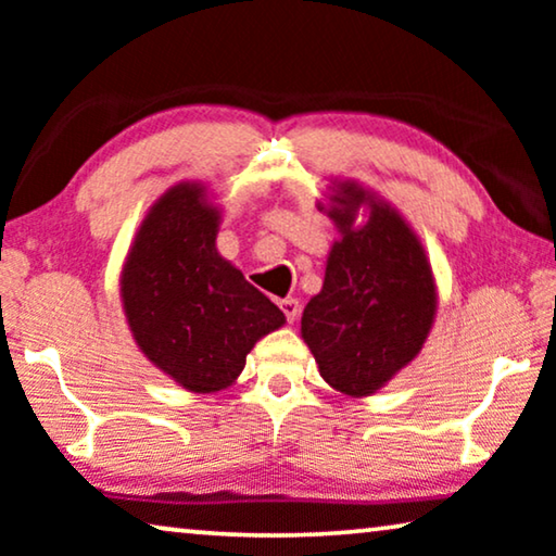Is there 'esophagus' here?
<instances>
[{
    "label": "esophagus",
    "mask_w": 556,
    "mask_h": 556,
    "mask_svg": "<svg viewBox=\"0 0 556 556\" xmlns=\"http://www.w3.org/2000/svg\"><path fill=\"white\" fill-rule=\"evenodd\" d=\"M279 307H281V312H285L287 323H294V319L300 317V302H296L294 296H287V300H281Z\"/></svg>",
    "instance_id": "1"
}]
</instances>
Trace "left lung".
<instances>
[{
    "label": "left lung",
    "instance_id": "obj_1",
    "mask_svg": "<svg viewBox=\"0 0 556 556\" xmlns=\"http://www.w3.org/2000/svg\"><path fill=\"white\" fill-rule=\"evenodd\" d=\"M330 211L342 233L327 256L323 292L302 315V338L319 375L345 395H370L420 353L435 315L424 247L395 208L342 184ZM371 216L354 229V211Z\"/></svg>",
    "mask_w": 556,
    "mask_h": 556
}]
</instances>
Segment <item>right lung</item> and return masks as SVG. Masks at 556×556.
I'll use <instances>...</instances> for the list:
<instances>
[{"instance_id":"obj_1","label":"right lung","mask_w":556,"mask_h":556,"mask_svg":"<svg viewBox=\"0 0 556 556\" xmlns=\"http://www.w3.org/2000/svg\"><path fill=\"white\" fill-rule=\"evenodd\" d=\"M216 226L199 184L174 186L140 224L121 279L138 348L193 393L231 386L254 342L285 325L277 304L216 252Z\"/></svg>"}]
</instances>
